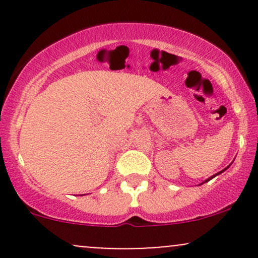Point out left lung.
Instances as JSON below:
<instances>
[{
	"label": "left lung",
	"instance_id": "1",
	"mask_svg": "<svg viewBox=\"0 0 258 258\" xmlns=\"http://www.w3.org/2000/svg\"><path fill=\"white\" fill-rule=\"evenodd\" d=\"M229 166H230V165H229ZM229 166H227L226 168H223V170H222V171H220V172H218V173H216V174H214V176L209 177V178H207V179H205V180H204V182H203V183H200V184H204V183L209 182V180H211L212 178H215V177H216V176H218V174H221L222 172H224V171H226V170H227V168H228V167H229Z\"/></svg>",
	"mask_w": 258,
	"mask_h": 258
}]
</instances>
